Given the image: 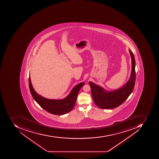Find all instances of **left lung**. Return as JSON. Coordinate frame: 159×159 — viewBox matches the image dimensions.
<instances>
[{
  "instance_id": "8db88e82",
  "label": "left lung",
  "mask_w": 159,
  "mask_h": 159,
  "mask_svg": "<svg viewBox=\"0 0 159 159\" xmlns=\"http://www.w3.org/2000/svg\"><path fill=\"white\" fill-rule=\"evenodd\" d=\"M129 52L132 59V70L129 79L121 88L114 91L107 92L92 82H89L93 101L99 108L113 109L118 107L126 101L133 91L136 80V62L133 52L130 50Z\"/></svg>"
}]
</instances>
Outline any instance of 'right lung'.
Listing matches in <instances>:
<instances>
[{
	"label": "right lung",
	"mask_w": 159,
	"mask_h": 159,
	"mask_svg": "<svg viewBox=\"0 0 159 159\" xmlns=\"http://www.w3.org/2000/svg\"><path fill=\"white\" fill-rule=\"evenodd\" d=\"M29 84L30 93L36 102L49 113L56 115L66 114L73 109L75 104L78 93L84 84V83L82 82L76 85L68 96L63 99L52 100L43 98L36 93L31 84L30 75L29 78Z\"/></svg>",
	"instance_id": "obj_1"
}]
</instances>
